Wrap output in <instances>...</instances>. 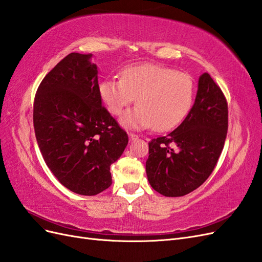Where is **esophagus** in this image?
I'll return each mask as SVG.
<instances>
[{
    "label": "esophagus",
    "instance_id": "esophagus-1",
    "mask_svg": "<svg viewBox=\"0 0 262 262\" xmlns=\"http://www.w3.org/2000/svg\"><path fill=\"white\" fill-rule=\"evenodd\" d=\"M128 136H129V140H130V141H132V140H135V139L138 138L137 134H134V133H129Z\"/></svg>",
    "mask_w": 262,
    "mask_h": 262
}]
</instances>
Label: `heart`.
<instances>
[{
	"label": "heart",
	"instance_id": "obj_1",
	"mask_svg": "<svg viewBox=\"0 0 262 262\" xmlns=\"http://www.w3.org/2000/svg\"><path fill=\"white\" fill-rule=\"evenodd\" d=\"M99 92L112 115L118 116L135 101L138 105L122 117L130 128L154 127L169 130L189 114L195 96V83L190 74L155 63L127 67L121 78L103 80Z\"/></svg>",
	"mask_w": 262,
	"mask_h": 262
}]
</instances>
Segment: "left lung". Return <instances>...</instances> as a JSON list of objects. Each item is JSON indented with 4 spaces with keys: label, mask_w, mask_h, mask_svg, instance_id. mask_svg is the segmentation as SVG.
I'll use <instances>...</instances> for the list:
<instances>
[{
    "label": "left lung",
    "mask_w": 262,
    "mask_h": 262,
    "mask_svg": "<svg viewBox=\"0 0 262 262\" xmlns=\"http://www.w3.org/2000/svg\"><path fill=\"white\" fill-rule=\"evenodd\" d=\"M228 105L221 88L207 72L184 121L166 136L149 141L148 181L164 196H183L211 176L225 144Z\"/></svg>",
    "instance_id": "obj_1"
}]
</instances>
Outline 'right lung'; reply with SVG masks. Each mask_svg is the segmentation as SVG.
Wrapping results in <instances>:
<instances>
[{
    "instance_id": "right-lung-1",
    "label": "right lung",
    "mask_w": 262,
    "mask_h": 262,
    "mask_svg": "<svg viewBox=\"0 0 262 262\" xmlns=\"http://www.w3.org/2000/svg\"><path fill=\"white\" fill-rule=\"evenodd\" d=\"M92 55L71 52L37 89L33 122L42 158L58 181L81 195L110 188L111 164L128 135L102 105Z\"/></svg>"
}]
</instances>
